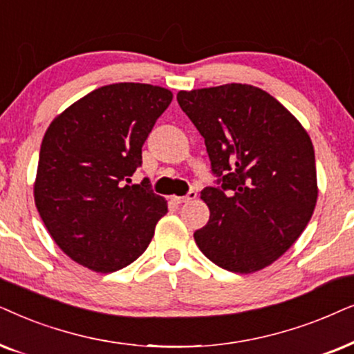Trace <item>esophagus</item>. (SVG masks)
<instances>
[{
    "mask_svg": "<svg viewBox=\"0 0 354 354\" xmlns=\"http://www.w3.org/2000/svg\"><path fill=\"white\" fill-rule=\"evenodd\" d=\"M196 197H197V191H189L187 192V196H173L171 201L174 204H186V202L194 201Z\"/></svg>",
    "mask_w": 354,
    "mask_h": 354,
    "instance_id": "34e87169",
    "label": "esophagus"
}]
</instances>
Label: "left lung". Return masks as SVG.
<instances>
[{
	"label": "left lung",
	"mask_w": 354,
	"mask_h": 354,
	"mask_svg": "<svg viewBox=\"0 0 354 354\" xmlns=\"http://www.w3.org/2000/svg\"><path fill=\"white\" fill-rule=\"evenodd\" d=\"M176 98L218 176V186L201 192L210 218L194 233L196 244L225 270L270 266L314 214L319 189L309 134L277 98L249 84L180 91Z\"/></svg>",
	"instance_id": "obj_1"
}]
</instances>
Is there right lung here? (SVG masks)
<instances>
[{
  "mask_svg": "<svg viewBox=\"0 0 354 354\" xmlns=\"http://www.w3.org/2000/svg\"><path fill=\"white\" fill-rule=\"evenodd\" d=\"M173 100L168 88L103 86L55 118L41 140L37 210L61 251L93 272L129 266L168 212L150 181L126 185L142 165V145Z\"/></svg>",
  "mask_w": 354,
  "mask_h": 354,
  "instance_id": "right-lung-1",
  "label": "right lung"
}]
</instances>
